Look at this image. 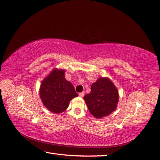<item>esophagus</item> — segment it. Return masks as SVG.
I'll use <instances>...</instances> for the list:
<instances>
[{
    "instance_id": "obj_1",
    "label": "esophagus",
    "mask_w": 160,
    "mask_h": 160,
    "mask_svg": "<svg viewBox=\"0 0 160 160\" xmlns=\"http://www.w3.org/2000/svg\"><path fill=\"white\" fill-rule=\"evenodd\" d=\"M84 91L83 92H80V93H79V97H81V98H83V96H84Z\"/></svg>"
}]
</instances>
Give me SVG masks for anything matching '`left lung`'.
I'll list each match as a JSON object with an SVG mask.
<instances>
[{
    "label": "left lung",
    "instance_id": "8db88e82",
    "mask_svg": "<svg viewBox=\"0 0 160 160\" xmlns=\"http://www.w3.org/2000/svg\"><path fill=\"white\" fill-rule=\"evenodd\" d=\"M83 99L90 113L96 118H102L116 109L118 91L108 78L100 77L92 84L91 91Z\"/></svg>",
    "mask_w": 160,
    "mask_h": 160
}]
</instances>
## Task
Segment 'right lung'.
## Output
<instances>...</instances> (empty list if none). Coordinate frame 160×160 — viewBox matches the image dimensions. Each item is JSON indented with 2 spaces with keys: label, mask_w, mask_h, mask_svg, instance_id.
I'll return each mask as SVG.
<instances>
[{
  "label": "right lung",
  "mask_w": 160,
  "mask_h": 160,
  "mask_svg": "<svg viewBox=\"0 0 160 160\" xmlns=\"http://www.w3.org/2000/svg\"><path fill=\"white\" fill-rule=\"evenodd\" d=\"M40 95L43 104L53 113H61L78 96L72 84L65 79V70L54 68L42 81Z\"/></svg>",
  "instance_id": "1"
}]
</instances>
